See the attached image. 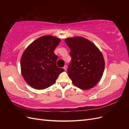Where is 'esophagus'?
<instances>
[{
  "mask_svg": "<svg viewBox=\"0 0 129 129\" xmlns=\"http://www.w3.org/2000/svg\"><path fill=\"white\" fill-rule=\"evenodd\" d=\"M63 69L66 71V70L67 69V65H65V66H64V67H63Z\"/></svg>",
  "mask_w": 129,
  "mask_h": 129,
  "instance_id": "1",
  "label": "esophagus"
}]
</instances>
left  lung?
<instances>
[{
  "label": "left lung",
  "mask_w": 129,
  "mask_h": 129,
  "mask_svg": "<svg viewBox=\"0 0 129 129\" xmlns=\"http://www.w3.org/2000/svg\"><path fill=\"white\" fill-rule=\"evenodd\" d=\"M72 57L67 73L73 83L88 90L97 84L103 74L105 62L102 54L92 42L84 38L66 39Z\"/></svg>",
  "instance_id": "left-lung-1"
}]
</instances>
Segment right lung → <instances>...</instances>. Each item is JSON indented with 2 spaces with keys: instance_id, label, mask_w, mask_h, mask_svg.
<instances>
[{
  "instance_id": "right-lung-1",
  "label": "right lung",
  "mask_w": 129,
  "mask_h": 129,
  "mask_svg": "<svg viewBox=\"0 0 129 129\" xmlns=\"http://www.w3.org/2000/svg\"><path fill=\"white\" fill-rule=\"evenodd\" d=\"M60 42V39L55 37L42 36L23 53L20 61L21 74L30 87L41 90L51 86L64 71L56 66L58 56L54 52Z\"/></svg>"
}]
</instances>
